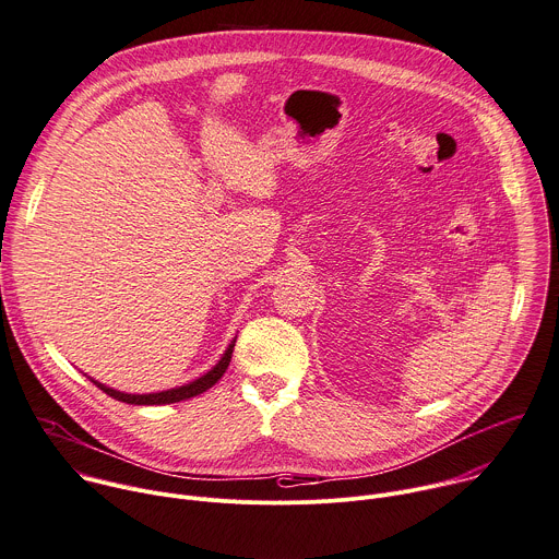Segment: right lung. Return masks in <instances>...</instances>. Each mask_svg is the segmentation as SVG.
Returning <instances> with one entry per match:
<instances>
[{"label": "right lung", "mask_w": 559, "mask_h": 559, "mask_svg": "<svg viewBox=\"0 0 559 559\" xmlns=\"http://www.w3.org/2000/svg\"><path fill=\"white\" fill-rule=\"evenodd\" d=\"M235 342L237 337L228 344L226 353L222 355V359L209 370V373H204L202 378L183 384V386H175V389H168V391H159V393H144V395H135V393H122V391H116V389H109L100 382H96L94 378H87L92 380L103 393H107L109 397L118 400V402H124V404H131V406H162V404H175V402H183V400H191V397H198L202 393H206L211 386H215L224 373L226 368L230 364V357H233V348H235Z\"/></svg>", "instance_id": "add662e5"}]
</instances>
